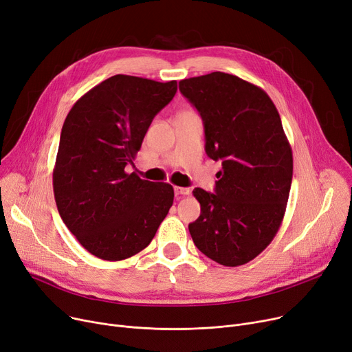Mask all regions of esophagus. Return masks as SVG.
<instances>
[{
    "instance_id": "obj_1",
    "label": "esophagus",
    "mask_w": 352,
    "mask_h": 352,
    "mask_svg": "<svg viewBox=\"0 0 352 352\" xmlns=\"http://www.w3.org/2000/svg\"><path fill=\"white\" fill-rule=\"evenodd\" d=\"M174 192H175V195H188L190 194V188L174 187Z\"/></svg>"
}]
</instances>
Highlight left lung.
I'll use <instances>...</instances> for the list:
<instances>
[{"instance_id": "obj_1", "label": "left lung", "mask_w": 352, "mask_h": 352, "mask_svg": "<svg viewBox=\"0 0 352 352\" xmlns=\"http://www.w3.org/2000/svg\"><path fill=\"white\" fill-rule=\"evenodd\" d=\"M179 91L204 122L207 155L223 162L214 192L192 191V241L221 265L247 264L278 232L288 202L292 151L280 114L264 89L226 72L182 80Z\"/></svg>"}]
</instances>
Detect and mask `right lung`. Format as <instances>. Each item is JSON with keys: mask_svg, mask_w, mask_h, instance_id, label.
<instances>
[{"mask_svg": "<svg viewBox=\"0 0 352 352\" xmlns=\"http://www.w3.org/2000/svg\"><path fill=\"white\" fill-rule=\"evenodd\" d=\"M177 81L118 76L91 88L68 113L52 187L67 228L92 255L121 261L142 251L168 214L170 184L126 174Z\"/></svg>", "mask_w": 352, "mask_h": 352, "instance_id": "add662e5", "label": "right lung"}]
</instances>
